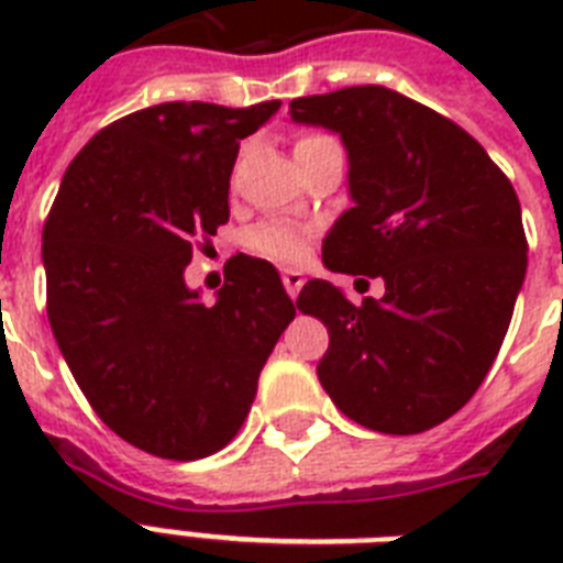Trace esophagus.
Returning a JSON list of instances; mask_svg holds the SVG:
<instances>
[{
    "label": "esophagus",
    "instance_id": "esophagus-1",
    "mask_svg": "<svg viewBox=\"0 0 563 563\" xmlns=\"http://www.w3.org/2000/svg\"><path fill=\"white\" fill-rule=\"evenodd\" d=\"M303 283H307L303 272H298V268H283V286L289 291V298H298V291L303 289Z\"/></svg>",
    "mask_w": 563,
    "mask_h": 563
}]
</instances>
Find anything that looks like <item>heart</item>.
<instances>
[{
    "instance_id": "obj_1",
    "label": "heart",
    "mask_w": 563,
    "mask_h": 563,
    "mask_svg": "<svg viewBox=\"0 0 563 563\" xmlns=\"http://www.w3.org/2000/svg\"><path fill=\"white\" fill-rule=\"evenodd\" d=\"M318 140H324V136H303L295 148H303L309 143H318ZM309 228H300V224H291V221H263V224H256L251 233H247V247L256 251L260 256H268L274 263H300V260H307L309 254Z\"/></svg>"
}]
</instances>
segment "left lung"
I'll list each match as a JSON object with an SVG mask.
<instances>
[{
	"mask_svg": "<svg viewBox=\"0 0 563 563\" xmlns=\"http://www.w3.org/2000/svg\"><path fill=\"white\" fill-rule=\"evenodd\" d=\"M289 117L347 152L353 207L327 230L321 260L385 283L362 307L327 280L300 289V312L330 333L318 379L374 432L438 427L482 385L523 289L515 187L467 131L383 84L303 96Z\"/></svg>",
	"mask_w": 563,
	"mask_h": 563,
	"instance_id": "8db88e82",
	"label": "left lung"
}]
</instances>
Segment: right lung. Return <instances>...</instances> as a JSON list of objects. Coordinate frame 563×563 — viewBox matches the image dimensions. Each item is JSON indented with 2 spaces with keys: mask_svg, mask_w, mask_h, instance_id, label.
<instances>
[{
  "mask_svg": "<svg viewBox=\"0 0 563 563\" xmlns=\"http://www.w3.org/2000/svg\"><path fill=\"white\" fill-rule=\"evenodd\" d=\"M280 101H166L92 136L43 228L48 324L75 383L128 444L192 462L245 423L256 379L295 318L272 263L239 256L203 303L192 247L230 219L239 140Z\"/></svg>",
  "mask_w": 563,
  "mask_h": 563,
  "instance_id": "add662e5",
  "label": "right lung"
}]
</instances>
